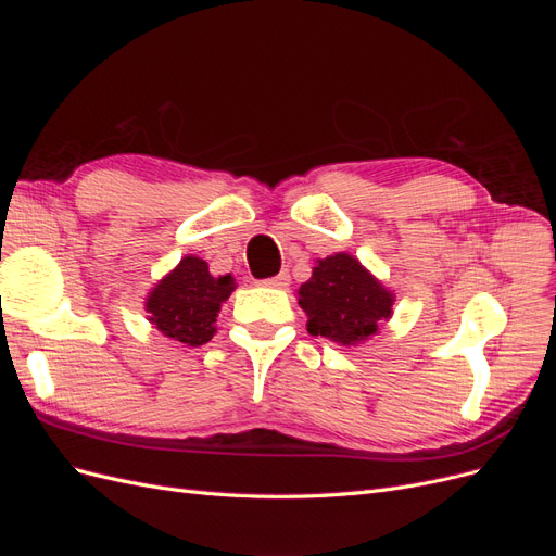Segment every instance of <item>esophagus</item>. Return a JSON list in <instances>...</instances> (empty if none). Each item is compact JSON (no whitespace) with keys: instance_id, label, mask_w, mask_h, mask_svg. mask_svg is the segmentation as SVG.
Wrapping results in <instances>:
<instances>
[{"instance_id":"1","label":"esophagus","mask_w":556,"mask_h":556,"mask_svg":"<svg viewBox=\"0 0 556 556\" xmlns=\"http://www.w3.org/2000/svg\"><path fill=\"white\" fill-rule=\"evenodd\" d=\"M262 285H266V288H278V290H285L290 285V274L288 271H280L278 276L274 278H266L262 280Z\"/></svg>"}]
</instances>
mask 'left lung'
<instances>
[{
    "label": "left lung",
    "mask_w": 556,
    "mask_h": 556,
    "mask_svg": "<svg viewBox=\"0 0 556 556\" xmlns=\"http://www.w3.org/2000/svg\"><path fill=\"white\" fill-rule=\"evenodd\" d=\"M394 296L355 260L339 252L319 260L299 288V306L308 313V333L355 345L374 336L392 315Z\"/></svg>",
    "instance_id": "obj_1"
}]
</instances>
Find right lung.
Here are the masks:
<instances>
[{
    "mask_svg": "<svg viewBox=\"0 0 556 556\" xmlns=\"http://www.w3.org/2000/svg\"><path fill=\"white\" fill-rule=\"evenodd\" d=\"M233 292L231 276L213 278L208 264L185 257L146 301L148 319L164 336L199 348L213 339L215 317Z\"/></svg>",
    "mask_w": 556,
    "mask_h": 556,
    "instance_id": "add662e5",
    "label": "right lung"
}]
</instances>
